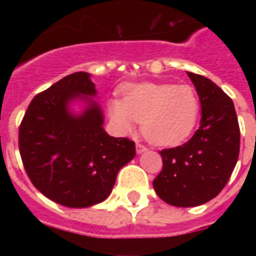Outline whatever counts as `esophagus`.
<instances>
[{"label":"esophagus","mask_w":256,"mask_h":256,"mask_svg":"<svg viewBox=\"0 0 256 256\" xmlns=\"http://www.w3.org/2000/svg\"><path fill=\"white\" fill-rule=\"evenodd\" d=\"M136 150H137V154H142V152H145V150H148V148H146L145 145L137 142V145H136Z\"/></svg>","instance_id":"34e87169"}]
</instances>
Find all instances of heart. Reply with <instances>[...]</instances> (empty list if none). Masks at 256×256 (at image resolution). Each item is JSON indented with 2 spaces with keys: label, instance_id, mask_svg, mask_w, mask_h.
Instances as JSON below:
<instances>
[{
  "label": "heart",
  "instance_id": "heart-1",
  "mask_svg": "<svg viewBox=\"0 0 256 256\" xmlns=\"http://www.w3.org/2000/svg\"><path fill=\"white\" fill-rule=\"evenodd\" d=\"M198 97L188 84H141L111 102L110 112L123 133L141 123L144 137L158 146H172L192 133L198 116Z\"/></svg>",
  "mask_w": 256,
  "mask_h": 256
}]
</instances>
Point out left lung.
<instances>
[{
  "label": "left lung",
  "instance_id": "1",
  "mask_svg": "<svg viewBox=\"0 0 256 256\" xmlns=\"http://www.w3.org/2000/svg\"><path fill=\"white\" fill-rule=\"evenodd\" d=\"M202 104L200 128L185 144L160 150L163 167L154 180L158 196L176 207L210 202L225 188L240 152L234 104L220 86L188 72Z\"/></svg>",
  "mask_w": 256,
  "mask_h": 256
}]
</instances>
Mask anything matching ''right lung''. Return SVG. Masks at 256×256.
Listing matches in <instances>:
<instances>
[{"mask_svg":"<svg viewBox=\"0 0 256 256\" xmlns=\"http://www.w3.org/2000/svg\"><path fill=\"white\" fill-rule=\"evenodd\" d=\"M94 94L89 74L67 75L31 100L19 126L20 156L30 181L66 207L106 200L120 167L136 156L134 141L106 134L97 104L82 116L68 112V101Z\"/></svg>","mask_w":256,"mask_h":256,"instance_id":"right-lung-1","label":"right lung"}]
</instances>
